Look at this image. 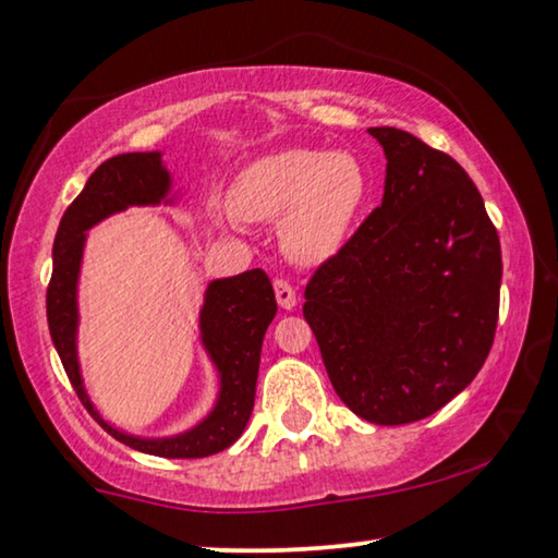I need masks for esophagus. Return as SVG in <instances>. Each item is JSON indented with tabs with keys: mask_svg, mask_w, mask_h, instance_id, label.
<instances>
[{
	"mask_svg": "<svg viewBox=\"0 0 558 558\" xmlns=\"http://www.w3.org/2000/svg\"><path fill=\"white\" fill-rule=\"evenodd\" d=\"M276 298L280 307H286V311H293L295 303H298V295H295V288L290 286L288 280H276Z\"/></svg>",
	"mask_w": 558,
	"mask_h": 558,
	"instance_id": "obj_1",
	"label": "esophagus"
}]
</instances>
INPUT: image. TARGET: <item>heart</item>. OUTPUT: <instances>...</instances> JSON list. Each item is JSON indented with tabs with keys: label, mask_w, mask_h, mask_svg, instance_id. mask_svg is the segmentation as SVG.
<instances>
[{
	"label": "heart",
	"mask_w": 558,
	"mask_h": 558,
	"mask_svg": "<svg viewBox=\"0 0 558 558\" xmlns=\"http://www.w3.org/2000/svg\"><path fill=\"white\" fill-rule=\"evenodd\" d=\"M371 178L353 153L290 147L247 165L230 187L245 222H278L280 245L298 265L330 260L351 235Z\"/></svg>",
	"instance_id": "1"
}]
</instances>
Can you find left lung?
<instances>
[{"mask_svg": "<svg viewBox=\"0 0 558 558\" xmlns=\"http://www.w3.org/2000/svg\"><path fill=\"white\" fill-rule=\"evenodd\" d=\"M384 203L305 286L303 315L336 393L378 426L436 413L494 345L501 243L459 162L411 132L371 128Z\"/></svg>", "mask_w": 558, "mask_h": 558, "instance_id": "8db88e82", "label": "left lung"}]
</instances>
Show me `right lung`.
<instances>
[{
	"label": "right lung",
	"mask_w": 558,
	"mask_h": 558,
	"mask_svg": "<svg viewBox=\"0 0 558 558\" xmlns=\"http://www.w3.org/2000/svg\"><path fill=\"white\" fill-rule=\"evenodd\" d=\"M170 185V172L165 170L160 153H124L110 157L89 174L85 190L66 207L57 228L52 280L47 288V323L74 393L107 434L135 451L162 459H203L235 444L251 421L263 338L278 311L265 270H245L207 286L205 305L199 311V338L220 373V396L210 415L187 434L140 438L110 426L89 401L77 361V278L85 232L130 205H160L168 199Z\"/></svg>",
	"instance_id": "add662e5"
}]
</instances>
